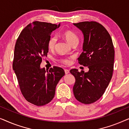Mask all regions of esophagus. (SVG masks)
<instances>
[{"mask_svg": "<svg viewBox=\"0 0 129 129\" xmlns=\"http://www.w3.org/2000/svg\"><path fill=\"white\" fill-rule=\"evenodd\" d=\"M64 72L66 74H68V73H69V70L68 69H64Z\"/></svg>", "mask_w": 129, "mask_h": 129, "instance_id": "1", "label": "esophagus"}]
</instances>
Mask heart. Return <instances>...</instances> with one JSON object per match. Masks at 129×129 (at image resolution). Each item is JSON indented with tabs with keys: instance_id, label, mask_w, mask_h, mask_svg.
<instances>
[{
	"instance_id": "b5f03b06",
	"label": "heart",
	"mask_w": 129,
	"mask_h": 129,
	"mask_svg": "<svg viewBox=\"0 0 129 129\" xmlns=\"http://www.w3.org/2000/svg\"><path fill=\"white\" fill-rule=\"evenodd\" d=\"M62 36L64 39L66 40L67 42L69 44V45H72V44L75 42H79V38L75 34L73 31L69 30L64 31L63 33ZM56 43H57V38L56 36H52L50 37L47 42V47L50 50H52L54 49L56 46ZM60 61L61 63L64 64H69L71 63V60L69 58H64V59H61Z\"/></svg>"
}]
</instances>
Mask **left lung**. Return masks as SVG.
Wrapping results in <instances>:
<instances>
[{
	"label": "left lung",
	"instance_id": "obj_1",
	"mask_svg": "<svg viewBox=\"0 0 129 129\" xmlns=\"http://www.w3.org/2000/svg\"><path fill=\"white\" fill-rule=\"evenodd\" d=\"M84 36L83 50L79 63L87 66L89 71L76 69L70 72L75 77L73 87L75 98L84 104H91L102 96L110 83L113 72L114 50L110 35L96 22L73 23Z\"/></svg>",
	"mask_w": 129,
	"mask_h": 129
}]
</instances>
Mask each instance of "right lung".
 I'll use <instances>...</instances> for the list:
<instances>
[{
	"label": "right lung",
	"mask_w": 129,
	"mask_h": 129,
	"mask_svg": "<svg viewBox=\"0 0 129 129\" xmlns=\"http://www.w3.org/2000/svg\"><path fill=\"white\" fill-rule=\"evenodd\" d=\"M60 25L33 22L23 29L16 42L13 69L23 96L38 106L53 99L56 85L65 74L59 67L54 66L49 72L40 68L42 58L48 53L47 42L51 33Z\"/></svg>",
	"instance_id": "obj_1"
}]
</instances>
